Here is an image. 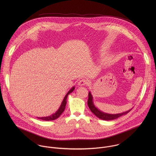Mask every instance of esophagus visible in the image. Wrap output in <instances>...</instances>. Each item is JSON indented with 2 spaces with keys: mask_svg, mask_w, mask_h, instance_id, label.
I'll return each mask as SVG.
<instances>
[{
  "mask_svg": "<svg viewBox=\"0 0 156 156\" xmlns=\"http://www.w3.org/2000/svg\"><path fill=\"white\" fill-rule=\"evenodd\" d=\"M88 82L87 80L84 79H80L79 82H78V85L79 86H83V85H85L86 84H87Z\"/></svg>",
  "mask_w": 156,
  "mask_h": 156,
  "instance_id": "esophagus-1",
  "label": "esophagus"
}]
</instances>
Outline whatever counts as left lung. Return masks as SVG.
<instances>
[{"label":"left lung","mask_w":156,"mask_h":156,"mask_svg":"<svg viewBox=\"0 0 156 156\" xmlns=\"http://www.w3.org/2000/svg\"><path fill=\"white\" fill-rule=\"evenodd\" d=\"M88 107H89L90 111L92 112L97 117H98L100 119H101L103 120H106V121H109V120H113V119H116L122 115L127 114L129 112L132 110V109H130L129 111L124 112H122L121 113H117V114H110V113H105L101 111L98 110L94 105L93 97H92L90 92H89V94H88Z\"/></svg>","instance_id":"8db88e82"}]
</instances>
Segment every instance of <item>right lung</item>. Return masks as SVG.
<instances>
[{
    "label": "right lung",
    "instance_id": "obj_1",
    "mask_svg": "<svg viewBox=\"0 0 156 156\" xmlns=\"http://www.w3.org/2000/svg\"><path fill=\"white\" fill-rule=\"evenodd\" d=\"M75 89V87H73L71 89H69V90L67 92L66 95L65 96L59 108L58 109V110L55 113L51 115L50 116H44V117H37L38 119H42V120H44V121H51V120H55L56 119H57L58 118H59L60 116V115L62 114V113L64 111L65 108H66V106L67 104V98L68 95L71 93Z\"/></svg>",
    "mask_w": 156,
    "mask_h": 156
}]
</instances>
